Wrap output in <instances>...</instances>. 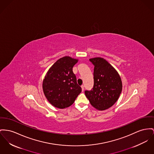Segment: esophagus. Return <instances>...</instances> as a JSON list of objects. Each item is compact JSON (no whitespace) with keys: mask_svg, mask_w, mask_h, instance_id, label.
<instances>
[{"mask_svg":"<svg viewBox=\"0 0 154 154\" xmlns=\"http://www.w3.org/2000/svg\"><path fill=\"white\" fill-rule=\"evenodd\" d=\"M81 88H82V92H83V91H84V86H83V85L81 86Z\"/></svg>","mask_w":154,"mask_h":154,"instance_id":"obj_1","label":"esophagus"}]
</instances>
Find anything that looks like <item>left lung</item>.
Listing matches in <instances>:
<instances>
[{
    "instance_id": "left-lung-1",
    "label": "left lung",
    "mask_w": 154,
    "mask_h": 154,
    "mask_svg": "<svg viewBox=\"0 0 154 154\" xmlns=\"http://www.w3.org/2000/svg\"><path fill=\"white\" fill-rule=\"evenodd\" d=\"M94 66V85L92 90L85 92L93 107L104 110L117 101L122 91V81L120 75L113 66L100 57L89 59Z\"/></svg>"
}]
</instances>
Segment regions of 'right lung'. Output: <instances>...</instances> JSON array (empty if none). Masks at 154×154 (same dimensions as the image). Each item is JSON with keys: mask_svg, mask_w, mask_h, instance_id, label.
I'll return each mask as SVG.
<instances>
[{"mask_svg": "<svg viewBox=\"0 0 154 154\" xmlns=\"http://www.w3.org/2000/svg\"><path fill=\"white\" fill-rule=\"evenodd\" d=\"M78 62V59L63 57L55 62L47 72L42 82V89L53 106L59 109L68 107L82 92L72 71Z\"/></svg>", "mask_w": 154, "mask_h": 154, "instance_id": "obj_1", "label": "right lung"}]
</instances>
